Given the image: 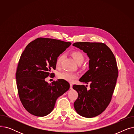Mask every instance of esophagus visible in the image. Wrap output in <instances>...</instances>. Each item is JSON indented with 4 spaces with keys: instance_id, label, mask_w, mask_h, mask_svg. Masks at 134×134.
<instances>
[{
    "instance_id": "esophagus-1",
    "label": "esophagus",
    "mask_w": 134,
    "mask_h": 134,
    "mask_svg": "<svg viewBox=\"0 0 134 134\" xmlns=\"http://www.w3.org/2000/svg\"><path fill=\"white\" fill-rule=\"evenodd\" d=\"M72 88H73L72 83H70V89H72Z\"/></svg>"
}]
</instances>
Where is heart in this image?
<instances>
[{"mask_svg":"<svg viewBox=\"0 0 134 134\" xmlns=\"http://www.w3.org/2000/svg\"><path fill=\"white\" fill-rule=\"evenodd\" d=\"M71 55L74 59L75 61L77 64L80 65L82 64L85 60V56L83 53L79 51H74L71 52ZM63 59V55H60L56 59V66L57 67H59L62 62V61ZM77 77V74L75 73L69 72H63L60 73L58 74V78L60 79L66 80L68 82H72Z\"/></svg>","mask_w":134,"mask_h":134,"instance_id":"1","label":"heart"}]
</instances>
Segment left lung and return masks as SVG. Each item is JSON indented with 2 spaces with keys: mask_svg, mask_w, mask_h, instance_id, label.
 Returning <instances> with one entry per match:
<instances>
[{
  "mask_svg": "<svg viewBox=\"0 0 134 134\" xmlns=\"http://www.w3.org/2000/svg\"><path fill=\"white\" fill-rule=\"evenodd\" d=\"M73 46L82 50L90 59L89 69L79 81L90 83V90L83 85L73 86L78 93L74 107L79 115L94 117L102 114L111 100L118 73L116 58L103 43L76 42Z\"/></svg>",
  "mask_w": 134,
  "mask_h": 134,
  "instance_id": "obj_1",
  "label": "left lung"
}]
</instances>
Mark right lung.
<instances>
[{
	"instance_id": "obj_1",
	"label": "right lung",
	"mask_w": 134,
	"mask_h": 134,
	"mask_svg": "<svg viewBox=\"0 0 134 134\" xmlns=\"http://www.w3.org/2000/svg\"><path fill=\"white\" fill-rule=\"evenodd\" d=\"M71 44V42L48 38H38L31 42L22 53L16 74L19 99L25 110L38 117L53 111L58 98L70 87L66 80L58 79L52 84L46 81L56 68L59 56Z\"/></svg>"
}]
</instances>
